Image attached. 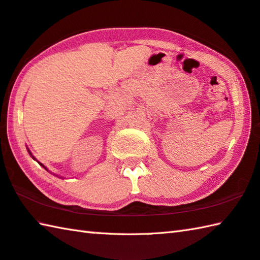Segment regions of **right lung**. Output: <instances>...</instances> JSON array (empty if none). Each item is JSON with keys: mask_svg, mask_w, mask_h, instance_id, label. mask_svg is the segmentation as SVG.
<instances>
[{"mask_svg": "<svg viewBox=\"0 0 260 260\" xmlns=\"http://www.w3.org/2000/svg\"><path fill=\"white\" fill-rule=\"evenodd\" d=\"M28 152H29V154L31 155V158H32V159H34V160H36V159H35V157H34V155H32V154H31V152H30V151H29V149H28ZM36 161H37V160H36ZM37 162H39V164L41 165V166H42V167H43L44 169H46V171H48V168H46V167L44 166V165H43V164H41L40 161H37ZM53 175H55V174H53ZM55 176H58V175H55ZM60 178H63V177H60Z\"/></svg>", "mask_w": 260, "mask_h": 260, "instance_id": "add662e5", "label": "right lung"}]
</instances>
